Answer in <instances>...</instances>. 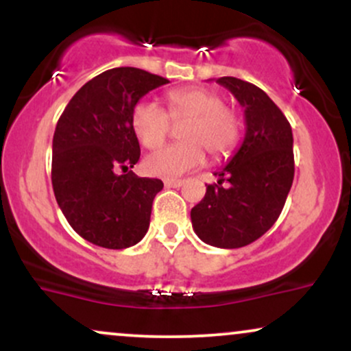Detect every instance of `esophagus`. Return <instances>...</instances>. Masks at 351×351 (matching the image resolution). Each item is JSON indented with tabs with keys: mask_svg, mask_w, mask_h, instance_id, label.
Returning a JSON list of instances; mask_svg holds the SVG:
<instances>
[{
	"mask_svg": "<svg viewBox=\"0 0 351 351\" xmlns=\"http://www.w3.org/2000/svg\"><path fill=\"white\" fill-rule=\"evenodd\" d=\"M163 183L167 188H180V186H183L184 181L183 180H165Z\"/></svg>",
	"mask_w": 351,
	"mask_h": 351,
	"instance_id": "esophagus-1",
	"label": "esophagus"
}]
</instances>
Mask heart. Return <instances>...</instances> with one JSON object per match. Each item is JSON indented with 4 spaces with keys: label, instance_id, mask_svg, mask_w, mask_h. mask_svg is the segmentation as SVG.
<instances>
[{
    "label": "heart",
    "instance_id": "b5f03b06",
    "mask_svg": "<svg viewBox=\"0 0 351 351\" xmlns=\"http://www.w3.org/2000/svg\"><path fill=\"white\" fill-rule=\"evenodd\" d=\"M168 112L148 99L132 108V130L145 148H158L167 142L171 123L186 120L180 132L181 143L170 145L145 158L148 175L175 178L204 163L206 149L215 160H221L237 147L243 134V120L234 108L224 106L219 92L208 87L191 86L167 94Z\"/></svg>",
    "mask_w": 351,
    "mask_h": 351
}]
</instances>
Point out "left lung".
I'll return each mask as SVG.
<instances>
[{
    "mask_svg": "<svg viewBox=\"0 0 351 351\" xmlns=\"http://www.w3.org/2000/svg\"><path fill=\"white\" fill-rule=\"evenodd\" d=\"M244 107L245 135L217 184L191 209L193 229L215 247L236 249L259 239L280 216L293 181V136L285 115L263 88L236 77H219ZM228 180L230 186H220Z\"/></svg>",
    "mask_w": 351,
    "mask_h": 351,
    "instance_id": "left-lung-1",
    "label": "left lung"
}]
</instances>
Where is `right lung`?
<instances>
[{"label":"right lung","instance_id":"right-lung-1","mask_svg":"<svg viewBox=\"0 0 351 351\" xmlns=\"http://www.w3.org/2000/svg\"><path fill=\"white\" fill-rule=\"evenodd\" d=\"M168 82L136 67L108 69L84 84L59 117L52 189L67 223L88 243L125 249L147 234L163 183L130 170L140 160L130 115L145 94Z\"/></svg>","mask_w":351,"mask_h":351}]
</instances>
